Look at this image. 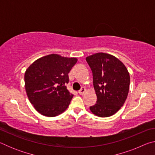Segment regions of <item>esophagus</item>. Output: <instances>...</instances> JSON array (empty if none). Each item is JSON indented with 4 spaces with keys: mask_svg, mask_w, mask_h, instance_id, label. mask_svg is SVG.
Here are the masks:
<instances>
[{
    "mask_svg": "<svg viewBox=\"0 0 155 155\" xmlns=\"http://www.w3.org/2000/svg\"><path fill=\"white\" fill-rule=\"evenodd\" d=\"M86 91H87V90H86V88L85 87H83L79 91H78V94H79L80 95H83V94H85V92Z\"/></svg>",
    "mask_w": 155,
    "mask_h": 155,
    "instance_id": "1",
    "label": "esophagus"
}]
</instances>
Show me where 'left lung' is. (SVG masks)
Returning <instances> with one entry per match:
<instances>
[{
  "label": "left lung",
  "instance_id": "obj_1",
  "mask_svg": "<svg viewBox=\"0 0 155 155\" xmlns=\"http://www.w3.org/2000/svg\"><path fill=\"white\" fill-rule=\"evenodd\" d=\"M93 74L96 103L90 107L98 117L111 116L118 111L127 98L130 75L120 60L110 54L98 52L86 57Z\"/></svg>",
  "mask_w": 155,
  "mask_h": 155
}]
</instances>
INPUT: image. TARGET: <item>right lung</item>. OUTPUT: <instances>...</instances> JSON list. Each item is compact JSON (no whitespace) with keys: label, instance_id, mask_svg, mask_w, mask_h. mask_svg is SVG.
Masks as SVG:
<instances>
[{"label":"right lung","instance_id":"add662e5","mask_svg":"<svg viewBox=\"0 0 155 155\" xmlns=\"http://www.w3.org/2000/svg\"><path fill=\"white\" fill-rule=\"evenodd\" d=\"M77 61L75 57L51 54L37 59L26 70V92L40 114L55 117L67 109L74 95L65 84L69 81L68 73Z\"/></svg>","mask_w":155,"mask_h":155}]
</instances>
